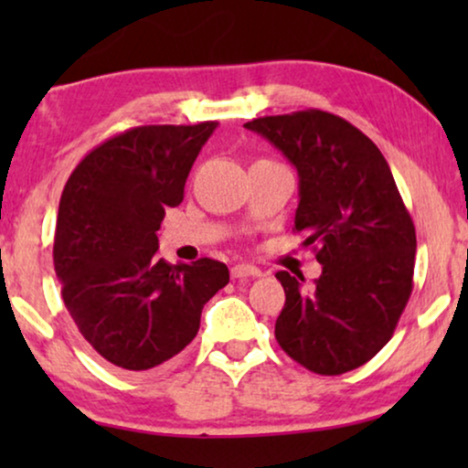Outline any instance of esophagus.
Masks as SVG:
<instances>
[{
  "label": "esophagus",
  "mask_w": 468,
  "mask_h": 468,
  "mask_svg": "<svg viewBox=\"0 0 468 468\" xmlns=\"http://www.w3.org/2000/svg\"><path fill=\"white\" fill-rule=\"evenodd\" d=\"M247 277H261V271L251 264H236L232 268V279H247Z\"/></svg>",
  "instance_id": "esophagus-1"
}]
</instances>
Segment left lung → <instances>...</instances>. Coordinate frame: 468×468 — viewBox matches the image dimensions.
I'll use <instances>...</instances> for the list:
<instances>
[{"label": "left lung", "mask_w": 468, "mask_h": 468, "mask_svg": "<svg viewBox=\"0 0 468 468\" xmlns=\"http://www.w3.org/2000/svg\"><path fill=\"white\" fill-rule=\"evenodd\" d=\"M296 165L293 229L306 234L322 277L279 271L285 306L274 336L317 375L367 364L392 338L413 290L415 226L392 170L368 136L332 112L298 111L245 123Z\"/></svg>", "instance_id": "left-lung-1"}]
</instances>
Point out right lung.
I'll return each mask as SVG.
<instances>
[{"label": "right lung", "mask_w": 468, "mask_h": 468, "mask_svg": "<svg viewBox=\"0 0 468 468\" xmlns=\"http://www.w3.org/2000/svg\"><path fill=\"white\" fill-rule=\"evenodd\" d=\"M215 127H132L89 151L63 187L53 245L63 303L85 341L123 370L155 368L187 347L229 281L223 261L172 266L157 255L165 208L183 202Z\"/></svg>", "instance_id": "1"}]
</instances>
